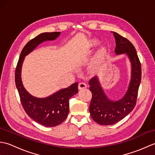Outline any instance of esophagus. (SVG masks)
<instances>
[{
    "instance_id": "obj_1",
    "label": "esophagus",
    "mask_w": 155,
    "mask_h": 155,
    "mask_svg": "<svg viewBox=\"0 0 155 155\" xmlns=\"http://www.w3.org/2000/svg\"><path fill=\"white\" fill-rule=\"evenodd\" d=\"M87 85L84 83H80L78 84V88H79V89H83V88H87Z\"/></svg>"
}]
</instances>
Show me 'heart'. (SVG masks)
<instances>
[{
	"label": "heart",
	"mask_w": 155,
	"mask_h": 155,
	"mask_svg": "<svg viewBox=\"0 0 155 155\" xmlns=\"http://www.w3.org/2000/svg\"><path fill=\"white\" fill-rule=\"evenodd\" d=\"M98 41L97 39H93L91 41V43H90V46L91 47H93V46H96L98 44ZM107 53V51L105 48L104 47H101V48L98 49V51L97 52V54H96V58H95V61H101L103 60V59L104 58L105 55H106Z\"/></svg>",
	"instance_id": "1"
}]
</instances>
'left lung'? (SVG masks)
<instances>
[{"label":"left lung","instance_id":"1","mask_svg":"<svg viewBox=\"0 0 155 155\" xmlns=\"http://www.w3.org/2000/svg\"><path fill=\"white\" fill-rule=\"evenodd\" d=\"M116 54L126 53L131 63V78L128 90L121 99L113 101L107 97L98 78L89 81L92 99L89 111L93 119L101 125H110L118 123L129 114L135 107L138 91L141 81V64L136 49L131 42L115 32Z\"/></svg>","mask_w":155,"mask_h":155}]
</instances>
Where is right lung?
Instances as JSON below:
<instances>
[{
	"label": "right lung",
	"mask_w": 155,
	"mask_h": 155,
	"mask_svg": "<svg viewBox=\"0 0 155 155\" xmlns=\"http://www.w3.org/2000/svg\"><path fill=\"white\" fill-rule=\"evenodd\" d=\"M60 32H44L32 38L21 51L15 71V84L21 104L26 113L34 121L47 127H56L67 117L69 99L78 93V83L63 88L46 98H37L28 93L21 81V69L25 57L42 42L55 40Z\"/></svg>",
	"instance_id": "1"
}]
</instances>
